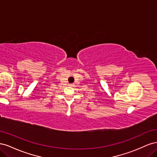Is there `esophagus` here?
<instances>
[{"label":"esophagus","instance_id":"esophagus-1","mask_svg":"<svg viewBox=\"0 0 157 157\" xmlns=\"http://www.w3.org/2000/svg\"><path fill=\"white\" fill-rule=\"evenodd\" d=\"M69 86H71V84H69Z\"/></svg>","mask_w":157,"mask_h":157}]
</instances>
